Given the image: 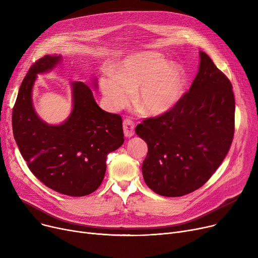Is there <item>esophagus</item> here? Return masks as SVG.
Returning <instances> with one entry per match:
<instances>
[{
	"label": "esophagus",
	"mask_w": 258,
	"mask_h": 258,
	"mask_svg": "<svg viewBox=\"0 0 258 258\" xmlns=\"http://www.w3.org/2000/svg\"><path fill=\"white\" fill-rule=\"evenodd\" d=\"M123 133L125 137H132L135 135V123L131 119L123 121Z\"/></svg>",
	"instance_id": "1"
}]
</instances>
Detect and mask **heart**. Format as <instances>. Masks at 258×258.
I'll list each match as a JSON object with an SVG mask.
<instances>
[{
    "instance_id": "heart-1",
    "label": "heart",
    "mask_w": 258,
    "mask_h": 258,
    "mask_svg": "<svg viewBox=\"0 0 258 258\" xmlns=\"http://www.w3.org/2000/svg\"><path fill=\"white\" fill-rule=\"evenodd\" d=\"M185 86L186 74L182 68L168 64L156 52L131 56L100 79L102 93L112 110L126 106L135 91V102L151 116L172 110L181 99Z\"/></svg>"
}]
</instances>
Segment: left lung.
<instances>
[{"label": "left lung", "mask_w": 258, "mask_h": 258, "mask_svg": "<svg viewBox=\"0 0 258 258\" xmlns=\"http://www.w3.org/2000/svg\"><path fill=\"white\" fill-rule=\"evenodd\" d=\"M234 113L231 83L201 51L189 91L172 110L136 127L148 146L142 164L146 185L163 197H182L204 185L232 143Z\"/></svg>", "instance_id": "left-lung-1"}]
</instances>
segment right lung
I'll return each instance as SVG.
<instances>
[{
  "label": "right lung",
  "instance_id": "add662e5",
  "mask_svg": "<svg viewBox=\"0 0 258 258\" xmlns=\"http://www.w3.org/2000/svg\"><path fill=\"white\" fill-rule=\"evenodd\" d=\"M60 60V55H45L30 67L13 106L12 131L27 165L40 182L59 194L84 197L100 186L106 156L124 142L122 119L101 110L91 88L81 81L71 85L73 110L63 123L49 125L40 119L31 96L36 75Z\"/></svg>",
  "mask_w": 258,
  "mask_h": 258
}]
</instances>
